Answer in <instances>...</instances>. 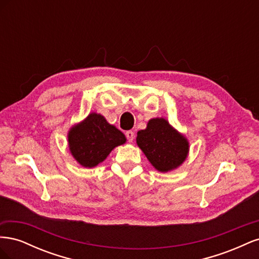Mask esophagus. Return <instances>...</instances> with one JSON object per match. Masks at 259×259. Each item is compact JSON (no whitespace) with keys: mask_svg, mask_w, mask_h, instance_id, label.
I'll use <instances>...</instances> for the list:
<instances>
[{"mask_svg":"<svg viewBox=\"0 0 259 259\" xmlns=\"http://www.w3.org/2000/svg\"><path fill=\"white\" fill-rule=\"evenodd\" d=\"M126 138H127L130 143H133V142H134V139H135V133L133 131H127L126 132Z\"/></svg>","mask_w":259,"mask_h":259,"instance_id":"34e87169","label":"esophagus"}]
</instances>
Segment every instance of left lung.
<instances>
[{
  "label": "left lung",
  "instance_id": "1",
  "mask_svg": "<svg viewBox=\"0 0 259 259\" xmlns=\"http://www.w3.org/2000/svg\"><path fill=\"white\" fill-rule=\"evenodd\" d=\"M137 146L151 165L161 173L178 168L189 154V142L164 117H153L137 132Z\"/></svg>",
  "mask_w": 259,
  "mask_h": 259
}]
</instances>
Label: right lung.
<instances>
[{
    "instance_id": "obj_1",
    "label": "right lung",
    "mask_w": 259,
    "mask_h": 259,
    "mask_svg": "<svg viewBox=\"0 0 259 259\" xmlns=\"http://www.w3.org/2000/svg\"><path fill=\"white\" fill-rule=\"evenodd\" d=\"M126 143V137L104 115L92 112L74 124L68 132V147L73 159L86 168L97 166L117 146Z\"/></svg>"
}]
</instances>
